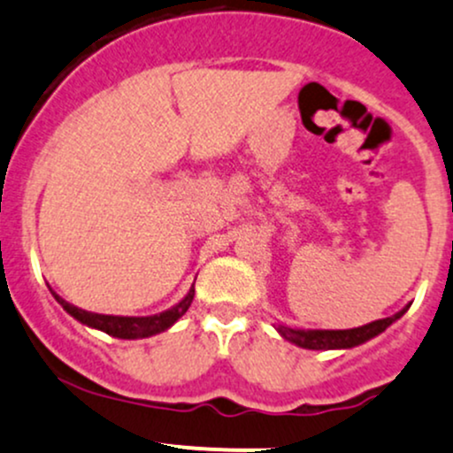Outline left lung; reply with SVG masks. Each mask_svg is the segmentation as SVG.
Instances as JSON below:
<instances>
[{"mask_svg":"<svg viewBox=\"0 0 453 453\" xmlns=\"http://www.w3.org/2000/svg\"><path fill=\"white\" fill-rule=\"evenodd\" d=\"M408 308H411V303H406L393 317L378 319V321H371L360 327H351V330H303V327H290L287 323H273V327L280 332L282 339H287L297 347H303V349H351V347H358L366 341L375 339L378 334H382L388 326H393L397 319L406 314Z\"/></svg>","mask_w":453,"mask_h":453,"instance_id":"1","label":"left lung"}]
</instances>
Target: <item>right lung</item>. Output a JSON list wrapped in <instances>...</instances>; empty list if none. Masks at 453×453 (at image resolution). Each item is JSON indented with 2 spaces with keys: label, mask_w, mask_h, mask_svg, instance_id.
Returning <instances> with one entry per match:
<instances>
[{
  "label": "right lung",
  "mask_w": 453,
  "mask_h": 453,
  "mask_svg": "<svg viewBox=\"0 0 453 453\" xmlns=\"http://www.w3.org/2000/svg\"><path fill=\"white\" fill-rule=\"evenodd\" d=\"M51 290V288H50ZM56 302L65 308L66 312L71 314L73 319H78L82 326L93 327V330H102L106 334L114 336V339H126V341H134V339H150V336L160 334V332L169 330L184 312L188 311L190 302L195 297V284L188 288V293L180 299L175 306L166 308V311L158 312V314H150V317H119V314H97V312H88L82 311V308L73 306V303L65 302L58 293H54Z\"/></svg>",
  "instance_id": "obj_1"
}]
</instances>
